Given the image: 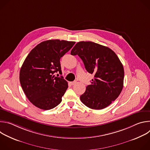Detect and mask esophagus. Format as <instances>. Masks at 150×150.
Wrapping results in <instances>:
<instances>
[{
	"mask_svg": "<svg viewBox=\"0 0 150 150\" xmlns=\"http://www.w3.org/2000/svg\"><path fill=\"white\" fill-rule=\"evenodd\" d=\"M76 83V81H73V82H70V83H71L72 85H75Z\"/></svg>",
	"mask_w": 150,
	"mask_h": 150,
	"instance_id": "34e87169",
	"label": "esophagus"
}]
</instances>
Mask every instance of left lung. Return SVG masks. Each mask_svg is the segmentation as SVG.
Returning <instances> with one entry per match:
<instances>
[{
  "mask_svg": "<svg viewBox=\"0 0 150 150\" xmlns=\"http://www.w3.org/2000/svg\"><path fill=\"white\" fill-rule=\"evenodd\" d=\"M71 54L79 56L87 72L94 75L91 83L80 96L81 102L95 110L109 105L123 87V67L116 54L110 48L91 41L77 42Z\"/></svg>",
  "mask_w": 150,
  "mask_h": 150,
  "instance_id": "8db88e82",
  "label": "left lung"
}]
</instances>
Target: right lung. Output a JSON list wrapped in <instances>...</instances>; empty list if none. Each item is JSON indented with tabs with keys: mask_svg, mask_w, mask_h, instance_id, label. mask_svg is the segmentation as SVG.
<instances>
[{
	"mask_svg": "<svg viewBox=\"0 0 150 150\" xmlns=\"http://www.w3.org/2000/svg\"><path fill=\"white\" fill-rule=\"evenodd\" d=\"M75 43L60 40L42 41L25 59L19 72L21 85L29 101L38 108L50 110L62 101L68 85L54 73L62 74L60 59Z\"/></svg>",
	"mask_w": 150,
	"mask_h": 150,
	"instance_id": "add662e5",
	"label": "right lung"
}]
</instances>
